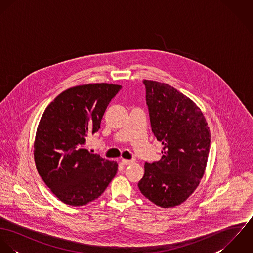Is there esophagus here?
<instances>
[{
    "label": "esophagus",
    "instance_id": "1",
    "mask_svg": "<svg viewBox=\"0 0 253 253\" xmlns=\"http://www.w3.org/2000/svg\"><path fill=\"white\" fill-rule=\"evenodd\" d=\"M133 163H134L133 160H126V159H123V160H122V164L125 165V166H128V165H131V164H133Z\"/></svg>",
    "mask_w": 253,
    "mask_h": 253
}]
</instances>
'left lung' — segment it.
<instances>
[{
    "mask_svg": "<svg viewBox=\"0 0 253 253\" xmlns=\"http://www.w3.org/2000/svg\"><path fill=\"white\" fill-rule=\"evenodd\" d=\"M151 127L164 145L160 161L145 163L138 187L161 208L180 205L196 190L205 173L211 131L201 111L174 87L144 80Z\"/></svg>",
    "mask_w": 253,
    "mask_h": 253,
    "instance_id": "obj_1",
    "label": "left lung"
}]
</instances>
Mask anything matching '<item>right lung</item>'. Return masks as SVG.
<instances>
[{
	"label": "right lung",
	"instance_id": "obj_1",
	"mask_svg": "<svg viewBox=\"0 0 253 253\" xmlns=\"http://www.w3.org/2000/svg\"><path fill=\"white\" fill-rule=\"evenodd\" d=\"M122 88L112 84H89L66 89L45 108L34 144L37 170L64 204L84 206L107 188L118 170L117 162L104 160L85 148L97 132L104 112Z\"/></svg>",
	"mask_w": 253,
	"mask_h": 253
}]
</instances>
